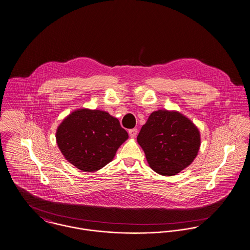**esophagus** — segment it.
I'll use <instances>...</instances> for the list:
<instances>
[{
    "mask_svg": "<svg viewBox=\"0 0 250 250\" xmlns=\"http://www.w3.org/2000/svg\"><path fill=\"white\" fill-rule=\"evenodd\" d=\"M129 135L131 137H136V135H137V129L134 128V129L129 130Z\"/></svg>",
    "mask_w": 250,
    "mask_h": 250,
    "instance_id": "1",
    "label": "esophagus"
}]
</instances>
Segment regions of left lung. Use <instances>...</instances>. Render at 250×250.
Wrapping results in <instances>:
<instances>
[{
    "label": "left lung",
    "instance_id": "obj_1",
    "mask_svg": "<svg viewBox=\"0 0 250 250\" xmlns=\"http://www.w3.org/2000/svg\"><path fill=\"white\" fill-rule=\"evenodd\" d=\"M136 139L150 167L167 177L189 166L201 146L200 131L195 124L181 113L167 110L150 114Z\"/></svg>",
    "mask_w": 250,
    "mask_h": 250
}]
</instances>
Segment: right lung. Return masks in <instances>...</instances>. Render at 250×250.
I'll return each mask as SVG.
<instances>
[{
	"label": "right lung",
	"instance_id": "add662e5",
	"mask_svg": "<svg viewBox=\"0 0 250 250\" xmlns=\"http://www.w3.org/2000/svg\"><path fill=\"white\" fill-rule=\"evenodd\" d=\"M128 137L117 118L100 110H76L56 131V142L65 159L85 172H95L111 162Z\"/></svg>",
	"mask_w": 250,
	"mask_h": 250
}]
</instances>
